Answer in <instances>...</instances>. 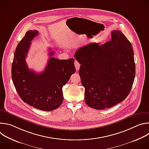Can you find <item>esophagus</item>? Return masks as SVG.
<instances>
[{
	"mask_svg": "<svg viewBox=\"0 0 149 149\" xmlns=\"http://www.w3.org/2000/svg\"><path fill=\"white\" fill-rule=\"evenodd\" d=\"M74 65H75V69L77 71H78L79 69V67H80V64L77 61H75V62H74Z\"/></svg>",
	"mask_w": 149,
	"mask_h": 149,
	"instance_id": "esophagus-1",
	"label": "esophagus"
}]
</instances>
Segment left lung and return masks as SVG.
I'll use <instances>...</instances> for the list:
<instances>
[{
	"instance_id": "8db88e82",
	"label": "left lung",
	"mask_w": 149,
	"mask_h": 149,
	"mask_svg": "<svg viewBox=\"0 0 149 149\" xmlns=\"http://www.w3.org/2000/svg\"><path fill=\"white\" fill-rule=\"evenodd\" d=\"M130 42L120 31L103 45L94 42L75 53L80 63L79 74L85 88V101L90 107L103 110L123 101L129 94L136 67Z\"/></svg>"
}]
</instances>
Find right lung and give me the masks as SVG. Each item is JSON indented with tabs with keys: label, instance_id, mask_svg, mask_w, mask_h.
Here are the masks:
<instances>
[{
	"label": "right lung",
	"instance_id": "right-lung-1",
	"mask_svg": "<svg viewBox=\"0 0 149 149\" xmlns=\"http://www.w3.org/2000/svg\"><path fill=\"white\" fill-rule=\"evenodd\" d=\"M38 35L36 30L28 31L16 47L12 65V78L16 90L25 103L37 109L52 111L62 104V87L76 71L74 59H58L51 56L45 70L35 73L28 68L25 58L31 41Z\"/></svg>",
	"mask_w": 149,
	"mask_h": 149
}]
</instances>
